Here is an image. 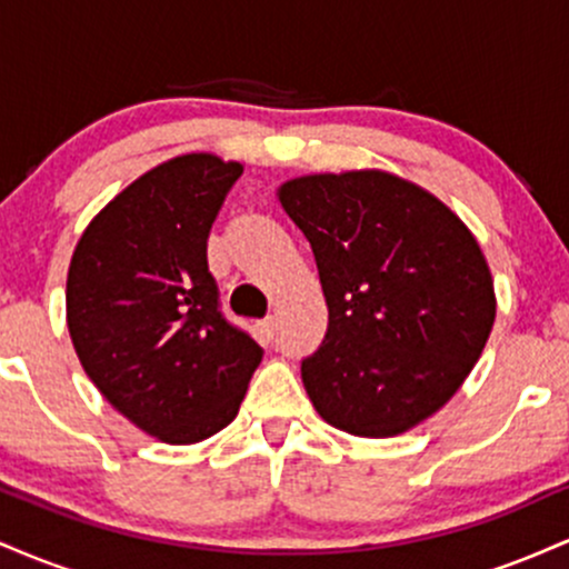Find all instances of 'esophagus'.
Masks as SVG:
<instances>
[{"mask_svg": "<svg viewBox=\"0 0 569 569\" xmlns=\"http://www.w3.org/2000/svg\"><path fill=\"white\" fill-rule=\"evenodd\" d=\"M262 335L267 339H276V335H278V321H276V318H264V321H262Z\"/></svg>", "mask_w": 569, "mask_h": 569, "instance_id": "1", "label": "esophagus"}]
</instances>
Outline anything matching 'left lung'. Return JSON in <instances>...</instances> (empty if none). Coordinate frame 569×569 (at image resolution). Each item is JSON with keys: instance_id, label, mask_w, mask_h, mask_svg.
Returning <instances> with one entry per match:
<instances>
[{"instance_id": "1", "label": "left lung", "mask_w": 569, "mask_h": 569, "mask_svg": "<svg viewBox=\"0 0 569 569\" xmlns=\"http://www.w3.org/2000/svg\"><path fill=\"white\" fill-rule=\"evenodd\" d=\"M310 240L329 329L302 361L329 426L388 439L457 393L495 323L479 243L439 198L385 171L299 176L278 189Z\"/></svg>"}]
</instances>
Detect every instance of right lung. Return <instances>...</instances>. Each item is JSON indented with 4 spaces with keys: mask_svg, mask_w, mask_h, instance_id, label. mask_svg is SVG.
<instances>
[{
    "mask_svg": "<svg viewBox=\"0 0 569 569\" xmlns=\"http://www.w3.org/2000/svg\"><path fill=\"white\" fill-rule=\"evenodd\" d=\"M243 173L181 154L122 189L69 264L67 323L84 375L136 428L194 443L238 415L262 348L219 310L208 234Z\"/></svg>",
    "mask_w": 569,
    "mask_h": 569,
    "instance_id": "right-lung-1",
    "label": "right lung"
}]
</instances>
